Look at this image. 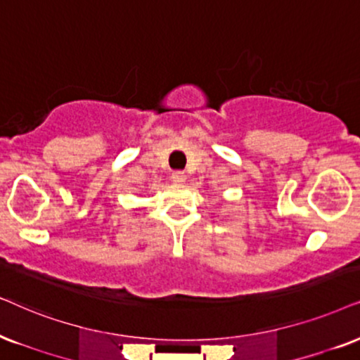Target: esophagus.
I'll use <instances>...</instances> for the list:
<instances>
[{"label": "esophagus", "mask_w": 360, "mask_h": 360, "mask_svg": "<svg viewBox=\"0 0 360 360\" xmlns=\"http://www.w3.org/2000/svg\"><path fill=\"white\" fill-rule=\"evenodd\" d=\"M171 181H172V183H174V184H183L184 181H186V174H184L183 171H174V172H172V174H171Z\"/></svg>", "instance_id": "34e87169"}]
</instances>
